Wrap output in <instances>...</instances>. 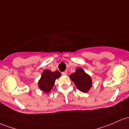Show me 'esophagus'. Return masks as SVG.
Instances as JSON below:
<instances>
[{
  "label": "esophagus",
  "instance_id": "obj_1",
  "mask_svg": "<svg viewBox=\"0 0 129 129\" xmlns=\"http://www.w3.org/2000/svg\"><path fill=\"white\" fill-rule=\"evenodd\" d=\"M62 75H64V76H66V74H67V72L66 71H64V72H61Z\"/></svg>",
  "mask_w": 129,
  "mask_h": 129
}]
</instances>
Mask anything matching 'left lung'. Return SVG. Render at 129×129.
Masks as SVG:
<instances>
[{
	"instance_id": "left-lung-1",
	"label": "left lung",
	"mask_w": 129,
	"mask_h": 129,
	"mask_svg": "<svg viewBox=\"0 0 129 129\" xmlns=\"http://www.w3.org/2000/svg\"><path fill=\"white\" fill-rule=\"evenodd\" d=\"M70 78L80 91L86 92L91 87V78L81 68L77 69L76 71L71 75Z\"/></svg>"
}]
</instances>
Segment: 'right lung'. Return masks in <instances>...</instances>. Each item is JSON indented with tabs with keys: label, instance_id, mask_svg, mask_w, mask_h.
<instances>
[{
	"label": "right lung",
	"instance_id": "obj_1",
	"mask_svg": "<svg viewBox=\"0 0 129 129\" xmlns=\"http://www.w3.org/2000/svg\"><path fill=\"white\" fill-rule=\"evenodd\" d=\"M60 76V72L58 71L52 72L49 70H44L43 72L41 79L39 81V87L44 92H50L54 85L55 80Z\"/></svg>",
	"mask_w": 129,
	"mask_h": 129
}]
</instances>
